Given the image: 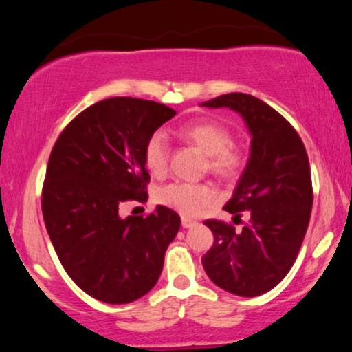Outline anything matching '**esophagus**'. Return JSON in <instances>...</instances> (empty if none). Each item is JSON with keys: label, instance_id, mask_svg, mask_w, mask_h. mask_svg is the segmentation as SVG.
I'll return each instance as SVG.
<instances>
[{"label": "esophagus", "instance_id": "esophagus-1", "mask_svg": "<svg viewBox=\"0 0 352 352\" xmlns=\"http://www.w3.org/2000/svg\"><path fill=\"white\" fill-rule=\"evenodd\" d=\"M195 223V220H192V219H188V217H182V226L183 228H190V226H194Z\"/></svg>", "mask_w": 352, "mask_h": 352}]
</instances>
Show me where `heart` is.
Segmentation results:
<instances>
[{
	"label": "heart",
	"instance_id": "1",
	"mask_svg": "<svg viewBox=\"0 0 352 352\" xmlns=\"http://www.w3.org/2000/svg\"><path fill=\"white\" fill-rule=\"evenodd\" d=\"M183 141L197 146L206 153L205 168L226 180L242 174L247 164L245 151L233 142V135L217 121H199L186 124L177 130ZM142 158L148 172L162 177L169 164V142L162 132L148 136ZM216 189L206 183H170L157 192L158 204L180 212L182 216L195 217L208 210L216 200Z\"/></svg>",
	"mask_w": 352,
	"mask_h": 352
}]
</instances>
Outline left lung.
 I'll return each mask as SVG.
<instances>
[{"label": "left lung", "instance_id": "left-lung-1", "mask_svg": "<svg viewBox=\"0 0 352 352\" xmlns=\"http://www.w3.org/2000/svg\"><path fill=\"white\" fill-rule=\"evenodd\" d=\"M201 107L241 113L252 133V155L223 206L248 222L242 230L210 219L214 243L201 258L211 281L230 294L259 296L283 281L300 252L311 220V166L300 135L283 115L245 93L217 96Z\"/></svg>", "mask_w": 352, "mask_h": 352}]
</instances>
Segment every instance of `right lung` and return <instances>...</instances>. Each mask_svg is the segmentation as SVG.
Wrapping results in <instances>:
<instances>
[{"instance_id":"obj_1","label":"right lung","mask_w":352,"mask_h":352,"mask_svg":"<svg viewBox=\"0 0 352 352\" xmlns=\"http://www.w3.org/2000/svg\"><path fill=\"white\" fill-rule=\"evenodd\" d=\"M174 116L153 100L109 98L80 111L52 147L41 189L47 234L69 278L99 301L132 302L162 275L180 216L158 205L122 219L119 208L146 197L142 148Z\"/></svg>"}]
</instances>
